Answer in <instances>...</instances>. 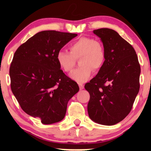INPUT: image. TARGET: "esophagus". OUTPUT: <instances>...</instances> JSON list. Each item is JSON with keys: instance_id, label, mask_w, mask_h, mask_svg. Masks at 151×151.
Segmentation results:
<instances>
[{"instance_id": "1", "label": "esophagus", "mask_w": 151, "mask_h": 151, "mask_svg": "<svg viewBox=\"0 0 151 151\" xmlns=\"http://www.w3.org/2000/svg\"><path fill=\"white\" fill-rule=\"evenodd\" d=\"M79 88H80V89H84V85H83L82 84H79Z\"/></svg>"}]
</instances>
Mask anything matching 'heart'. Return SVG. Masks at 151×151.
<instances>
[{
  "mask_svg": "<svg viewBox=\"0 0 151 151\" xmlns=\"http://www.w3.org/2000/svg\"><path fill=\"white\" fill-rule=\"evenodd\" d=\"M70 52L60 50L57 54V62L64 72H70L75 65V59H79L81 67L70 74L72 80L84 83L89 79L94 70H98L105 62L106 52L103 44L92 37L79 38L70 45Z\"/></svg>",
  "mask_w": 151,
  "mask_h": 151,
  "instance_id": "b5f03b06",
  "label": "heart"
}]
</instances>
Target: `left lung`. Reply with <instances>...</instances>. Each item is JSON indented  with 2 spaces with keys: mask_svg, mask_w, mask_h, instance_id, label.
Returning a JSON list of instances; mask_svg holds the SVG:
<instances>
[{
  "mask_svg": "<svg viewBox=\"0 0 151 151\" xmlns=\"http://www.w3.org/2000/svg\"><path fill=\"white\" fill-rule=\"evenodd\" d=\"M105 48L106 59L96 77L86 83L87 111L94 122L112 126L127 116L140 88L141 67L133 47L115 30H94Z\"/></svg>",
  "mask_w": 151,
  "mask_h": 151,
  "instance_id": "8db88e82",
  "label": "left lung"
}]
</instances>
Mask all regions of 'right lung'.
<instances>
[{"label": "right lung", "mask_w": 151, "mask_h": 151, "mask_svg": "<svg viewBox=\"0 0 151 151\" xmlns=\"http://www.w3.org/2000/svg\"><path fill=\"white\" fill-rule=\"evenodd\" d=\"M77 34L45 30L15 51L10 67V87L22 110L52 124L65 118L68 101L79 91L77 82L66 76L57 54Z\"/></svg>", "instance_id": "right-lung-1"}]
</instances>
